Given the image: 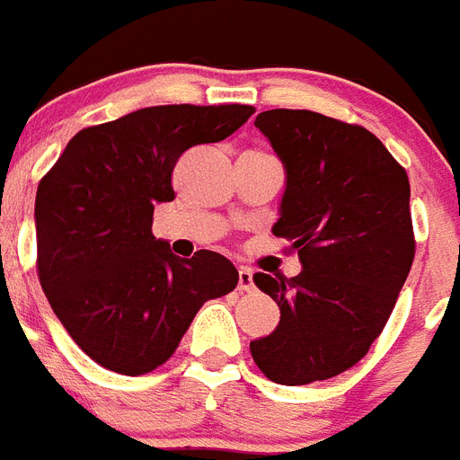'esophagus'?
<instances>
[{"label":"esophagus","mask_w":460,"mask_h":460,"mask_svg":"<svg viewBox=\"0 0 460 460\" xmlns=\"http://www.w3.org/2000/svg\"><path fill=\"white\" fill-rule=\"evenodd\" d=\"M239 291H252L253 289V272L249 268H239V282H237Z\"/></svg>","instance_id":"1"}]
</instances>
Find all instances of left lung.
<instances>
[{"instance_id": "obj_1", "label": "left lung", "mask_w": 460, "mask_h": 460, "mask_svg": "<svg viewBox=\"0 0 460 460\" xmlns=\"http://www.w3.org/2000/svg\"><path fill=\"white\" fill-rule=\"evenodd\" d=\"M253 124L287 176L272 233L289 239L303 270L253 275L279 324L249 348L270 381H326L369 352L407 282L416 249L407 171L371 131L320 112L265 110Z\"/></svg>"}]
</instances>
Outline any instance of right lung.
I'll return each mask as SVG.
<instances>
[{
    "label": "right lung",
    "instance_id": "add662e5",
    "mask_svg": "<svg viewBox=\"0 0 460 460\" xmlns=\"http://www.w3.org/2000/svg\"><path fill=\"white\" fill-rule=\"evenodd\" d=\"M252 105H157L82 128L41 178L37 270L53 313L93 362L124 376L157 369L211 298L237 287L226 256L178 258L153 234L171 171L234 134Z\"/></svg>",
    "mask_w": 460,
    "mask_h": 460
}]
</instances>
